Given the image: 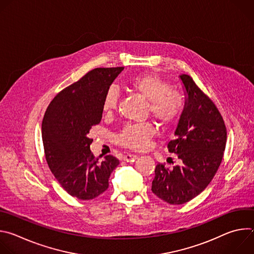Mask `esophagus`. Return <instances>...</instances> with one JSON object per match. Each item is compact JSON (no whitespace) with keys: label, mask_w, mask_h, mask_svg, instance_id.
<instances>
[{"label":"esophagus","mask_w":254,"mask_h":254,"mask_svg":"<svg viewBox=\"0 0 254 254\" xmlns=\"http://www.w3.org/2000/svg\"><path fill=\"white\" fill-rule=\"evenodd\" d=\"M137 159V157L135 155H131V154H127L123 157V160L125 162H127V163H131V162H134L135 160Z\"/></svg>","instance_id":"34e87169"}]
</instances>
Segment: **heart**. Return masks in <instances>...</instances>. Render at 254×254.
<instances>
[{
    "instance_id": "b5f03b06",
    "label": "heart",
    "mask_w": 254,
    "mask_h": 254,
    "mask_svg": "<svg viewBox=\"0 0 254 254\" xmlns=\"http://www.w3.org/2000/svg\"><path fill=\"white\" fill-rule=\"evenodd\" d=\"M127 85L131 91L148 101L151 115L164 126L174 124L183 111V99L181 94L170 90V84L156 74L136 75L128 81ZM119 96L116 87L108 88L102 103V108L106 114L116 111ZM155 131V127L151 124L129 125L125 127L117 136V142L127 149L142 150L148 147Z\"/></svg>"
}]
</instances>
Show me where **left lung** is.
Segmentation results:
<instances>
[{"instance_id":"1","label":"left lung","mask_w":254,"mask_h":254,"mask_svg":"<svg viewBox=\"0 0 254 254\" xmlns=\"http://www.w3.org/2000/svg\"><path fill=\"white\" fill-rule=\"evenodd\" d=\"M179 78L185 104L168 149L182 164L171 170L158 164L152 183L153 193L172 205L189 202L204 191L221 164L227 138L224 121L213 101L189 75Z\"/></svg>"}]
</instances>
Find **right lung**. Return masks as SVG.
<instances>
[{"label":"right lung","instance_id":"obj_1","mask_svg":"<svg viewBox=\"0 0 254 254\" xmlns=\"http://www.w3.org/2000/svg\"><path fill=\"white\" fill-rule=\"evenodd\" d=\"M124 67L95 68L61 90L50 102L42 122L48 166L72 197L91 200L108 188V179L120 164L113 156L99 162L91 154L88 133L102 118L106 91Z\"/></svg>","mask_w":254,"mask_h":254}]
</instances>
